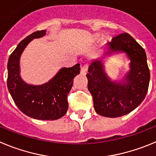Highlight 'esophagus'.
<instances>
[{"mask_svg": "<svg viewBox=\"0 0 156 156\" xmlns=\"http://www.w3.org/2000/svg\"><path fill=\"white\" fill-rule=\"evenodd\" d=\"M88 64H83V65L81 67V72L84 75H85L87 72H88Z\"/></svg>", "mask_w": 156, "mask_h": 156, "instance_id": "obj_1", "label": "esophagus"}]
</instances>
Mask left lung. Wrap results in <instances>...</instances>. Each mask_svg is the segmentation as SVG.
I'll return each instance as SVG.
<instances>
[{
  "label": "left lung",
  "instance_id": "1",
  "mask_svg": "<svg viewBox=\"0 0 156 156\" xmlns=\"http://www.w3.org/2000/svg\"><path fill=\"white\" fill-rule=\"evenodd\" d=\"M107 46L106 54L125 52L130 60V70L124 81H112L105 73L101 61H94L86 75L88 88L98 114L118 117L133 111L144 100L149 85L150 71L145 51L128 33L115 36Z\"/></svg>",
  "mask_w": 156,
  "mask_h": 156
}]
</instances>
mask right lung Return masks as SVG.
Returning a JSON list of instances; mask_svg holds the SVG:
<instances>
[{
  "label": "right lung",
  "mask_w": 156,
  "mask_h": 156,
  "mask_svg": "<svg viewBox=\"0 0 156 156\" xmlns=\"http://www.w3.org/2000/svg\"><path fill=\"white\" fill-rule=\"evenodd\" d=\"M45 34L46 30L32 33L22 40L12 52L8 62L7 85L14 102L22 113L37 120H54L67 113L68 95L74 78L80 73V64L61 68L54 78L43 85L26 84L20 77L21 54L29 42L43 37Z\"/></svg>",
  "instance_id": "obj_1"
}]
</instances>
